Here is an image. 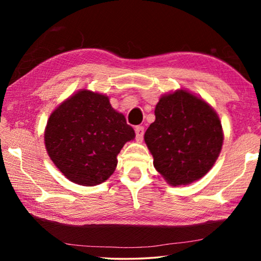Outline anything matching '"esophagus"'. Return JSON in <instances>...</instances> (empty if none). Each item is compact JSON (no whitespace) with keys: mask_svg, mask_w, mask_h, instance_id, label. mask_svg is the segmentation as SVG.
Segmentation results:
<instances>
[{"mask_svg":"<svg viewBox=\"0 0 261 261\" xmlns=\"http://www.w3.org/2000/svg\"><path fill=\"white\" fill-rule=\"evenodd\" d=\"M135 131H136V138H137V140H138V141L143 140V137H144V126H141V125L136 126Z\"/></svg>","mask_w":261,"mask_h":261,"instance_id":"1","label":"esophagus"}]
</instances>
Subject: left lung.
Here are the masks:
<instances>
[{
	"mask_svg": "<svg viewBox=\"0 0 261 261\" xmlns=\"http://www.w3.org/2000/svg\"><path fill=\"white\" fill-rule=\"evenodd\" d=\"M155 121L144 139L153 165L170 185H188L208 173L220 155L223 130L219 115L188 90L163 94L155 106Z\"/></svg>",
	"mask_w": 261,
	"mask_h": 261,
	"instance_id": "obj_1",
	"label": "left lung"
}]
</instances>
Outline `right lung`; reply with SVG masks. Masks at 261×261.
<instances>
[{"mask_svg":"<svg viewBox=\"0 0 261 261\" xmlns=\"http://www.w3.org/2000/svg\"><path fill=\"white\" fill-rule=\"evenodd\" d=\"M43 137L48 155L65 177L94 187L113 175L118 153L136 134L107 95L83 88L54 109Z\"/></svg>","mask_w":261,"mask_h":261,"instance_id":"1","label":"right lung"}]
</instances>
